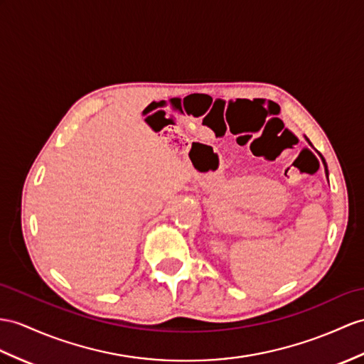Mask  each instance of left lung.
<instances>
[{
  "label": "left lung",
  "instance_id": "obj_1",
  "mask_svg": "<svg viewBox=\"0 0 364 364\" xmlns=\"http://www.w3.org/2000/svg\"><path fill=\"white\" fill-rule=\"evenodd\" d=\"M306 140L309 141V139L306 137ZM309 144H310V141H309ZM323 159V157H321ZM323 164H324V171H326V176H329V173H327V165H326V162H324V159H323Z\"/></svg>",
  "mask_w": 364,
  "mask_h": 364
}]
</instances>
